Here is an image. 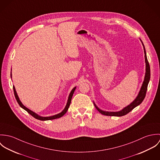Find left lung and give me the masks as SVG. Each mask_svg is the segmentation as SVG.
<instances>
[{"label": "left lung", "mask_w": 160, "mask_h": 160, "mask_svg": "<svg viewBox=\"0 0 160 160\" xmlns=\"http://www.w3.org/2000/svg\"><path fill=\"white\" fill-rule=\"evenodd\" d=\"M142 46L143 47V50H144V54H145V77H144V80L143 81V83L142 84L141 88L140 89V91L138 92V93L137 95L136 98L134 99V100L129 105H128L127 107H124V108H122L121 110L118 111V112H107V111H103L101 109H100L95 103V102H93V104L96 108V109L101 113V114H103V115H106V116H122L124 115H126L128 114V113H129L131 111H132L134 108H136L138 105H139L143 100V99L145 98V95H146V92L147 90V86L148 84V82L150 81V65L147 58V54H146V51H145V48L144 45L142 42V41H141V39H140Z\"/></svg>", "instance_id": "1"}]
</instances>
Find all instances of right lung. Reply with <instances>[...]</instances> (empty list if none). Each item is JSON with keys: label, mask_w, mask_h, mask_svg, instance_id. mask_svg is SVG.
I'll return each instance as SVG.
<instances>
[{"label": "right lung", "mask_w": 160, "mask_h": 160, "mask_svg": "<svg viewBox=\"0 0 160 160\" xmlns=\"http://www.w3.org/2000/svg\"><path fill=\"white\" fill-rule=\"evenodd\" d=\"M11 78H12V69H11ZM13 91H14V94H15V97L16 98V100L18 102V103L19 104V105L24 109V110H26L28 113L31 114V116H32L34 118H35L36 119H38L39 120H41V121H47V120H52V119H57V118H61L62 116H63L64 114H65L67 113V112L68 111V110L69 107L70 105V103H71V98H72V97L73 95V93L74 92V91L76 88V87H74L70 92V93L69 94L68 98V101H67V105L65 107V108L63 110V111L62 112H60V113H58V114H55V115H53V116H46V117H44V116H41L39 114L36 113L35 112H32V110L28 109L27 107H26L23 103L22 102L20 101L19 97H18V95L16 91V89H15V86H13Z\"/></svg>", "instance_id": "1"}]
</instances>
